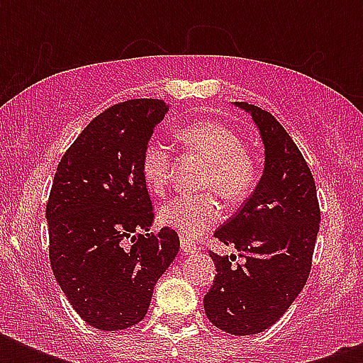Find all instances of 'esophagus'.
Segmentation results:
<instances>
[{
  "label": "esophagus",
  "instance_id": "34e87169",
  "mask_svg": "<svg viewBox=\"0 0 363 363\" xmlns=\"http://www.w3.org/2000/svg\"><path fill=\"white\" fill-rule=\"evenodd\" d=\"M181 250H182V252H184V254H192V252H196V250H198V245H196V242L188 241V239L182 238V239H181Z\"/></svg>",
  "mask_w": 363,
  "mask_h": 363
}]
</instances>
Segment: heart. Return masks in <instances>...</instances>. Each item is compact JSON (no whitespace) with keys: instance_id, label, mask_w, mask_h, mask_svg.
Listing matches in <instances>:
<instances>
[{"instance_id":"1","label":"heart","mask_w":363,"mask_h":363,"mask_svg":"<svg viewBox=\"0 0 363 363\" xmlns=\"http://www.w3.org/2000/svg\"><path fill=\"white\" fill-rule=\"evenodd\" d=\"M177 139L207 160V171L201 188L213 190L226 203H239L252 192L258 169L239 133L220 122H194L177 130ZM173 158L164 143L150 141L143 148L141 175L152 194H164L171 179ZM220 216V205L213 194L177 196L158 211V220L181 233V238L194 239L211 228Z\"/></svg>"}]
</instances>
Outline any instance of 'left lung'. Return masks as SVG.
I'll return each instance as SVG.
<instances>
[{
  "label": "left lung",
  "mask_w": 363,
  "mask_h": 363,
  "mask_svg": "<svg viewBox=\"0 0 363 363\" xmlns=\"http://www.w3.org/2000/svg\"><path fill=\"white\" fill-rule=\"evenodd\" d=\"M252 116L265 148L262 179L241 209L215 238L238 248L235 256L211 252L216 265L205 313L218 330L254 335L273 326L303 290L311 273L320 209L315 179L305 158L275 116L256 105L235 101Z\"/></svg>",
  "instance_id": "left-lung-1"
}]
</instances>
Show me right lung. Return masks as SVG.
Instances as JSON below:
<instances>
[{
	"label": "right lung",
	"mask_w": 363,
	"mask_h": 363,
	"mask_svg": "<svg viewBox=\"0 0 363 363\" xmlns=\"http://www.w3.org/2000/svg\"><path fill=\"white\" fill-rule=\"evenodd\" d=\"M167 111L162 99L113 105L82 130L54 175V277L82 320L104 332L145 318L156 281L179 254L175 230L148 233L154 211L141 175L143 148Z\"/></svg>",
	"instance_id": "1"
}]
</instances>
